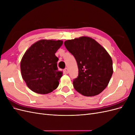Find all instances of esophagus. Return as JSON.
<instances>
[{"label": "esophagus", "instance_id": "obj_1", "mask_svg": "<svg viewBox=\"0 0 135 135\" xmlns=\"http://www.w3.org/2000/svg\"><path fill=\"white\" fill-rule=\"evenodd\" d=\"M65 73H67V74H68V73H69V70H68V68H65Z\"/></svg>", "mask_w": 135, "mask_h": 135}]
</instances>
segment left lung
<instances>
[{"instance_id": "1", "label": "left lung", "mask_w": 135, "mask_h": 135, "mask_svg": "<svg viewBox=\"0 0 135 135\" xmlns=\"http://www.w3.org/2000/svg\"><path fill=\"white\" fill-rule=\"evenodd\" d=\"M64 45L74 56L78 68V76L73 81L75 90L85 96L103 92L113 73V61L105 49L86 36L68 40Z\"/></svg>"}]
</instances>
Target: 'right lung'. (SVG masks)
<instances>
[{"label": "right lung", "instance_id": "obj_1", "mask_svg": "<svg viewBox=\"0 0 135 135\" xmlns=\"http://www.w3.org/2000/svg\"><path fill=\"white\" fill-rule=\"evenodd\" d=\"M62 43L61 40H40L25 53L20 64L21 75L31 91L47 94L59 86L62 72L58 70L55 53Z\"/></svg>", "mask_w": 135, "mask_h": 135}]
</instances>
